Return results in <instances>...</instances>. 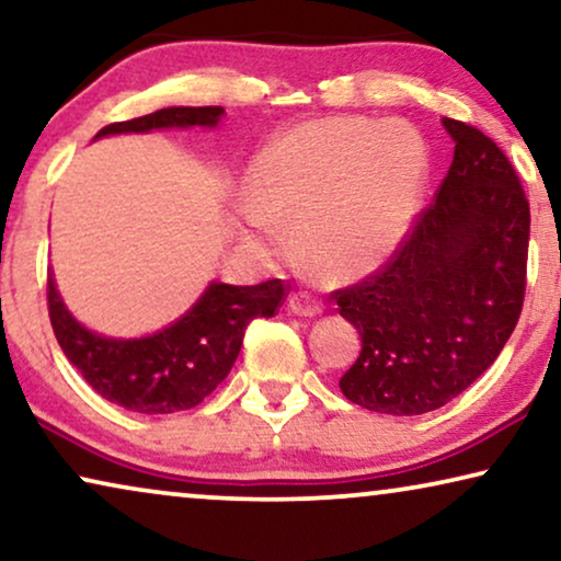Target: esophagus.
I'll list each match as a JSON object with an SVG mask.
<instances>
[{
	"mask_svg": "<svg viewBox=\"0 0 561 561\" xmlns=\"http://www.w3.org/2000/svg\"><path fill=\"white\" fill-rule=\"evenodd\" d=\"M288 309L296 317H319L321 313V304L313 301L309 294H294L288 298Z\"/></svg>",
	"mask_w": 561,
	"mask_h": 561,
	"instance_id": "34e87169",
	"label": "esophagus"
}]
</instances>
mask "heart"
Returning <instances> with one entry per match:
<instances>
[{"instance_id": "b5f03b06", "label": "heart", "mask_w": 561, "mask_h": 561, "mask_svg": "<svg viewBox=\"0 0 561 561\" xmlns=\"http://www.w3.org/2000/svg\"><path fill=\"white\" fill-rule=\"evenodd\" d=\"M428 150L409 122L332 117L298 125L260 152L240 206L250 240L298 248L329 278L380 265L409 232L424 198Z\"/></svg>"}]
</instances>
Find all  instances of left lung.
<instances>
[{"label":"left lung","mask_w":561,"mask_h":561,"mask_svg":"<svg viewBox=\"0 0 561 561\" xmlns=\"http://www.w3.org/2000/svg\"><path fill=\"white\" fill-rule=\"evenodd\" d=\"M442 125L455 158L434 202L378 273L334 290L363 340L342 393L390 416L436 411L470 388L524 309L531 211L516 168L478 127Z\"/></svg>","instance_id":"left-lung-1"}]
</instances>
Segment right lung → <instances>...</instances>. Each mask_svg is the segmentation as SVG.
Here are the masks:
<instances>
[{"instance_id": "right-lung-1", "label": "right lung", "mask_w": 561, "mask_h": 561, "mask_svg": "<svg viewBox=\"0 0 561 561\" xmlns=\"http://www.w3.org/2000/svg\"><path fill=\"white\" fill-rule=\"evenodd\" d=\"M221 114V106H168L145 117L106 125L96 137L165 127H217ZM283 298L286 283L278 278L257 286L214 280L171 327L140 340H114L73 319L53 273H48L50 324L68 363L106 401L148 416L186 411L202 403L232 370L250 321L273 317Z\"/></svg>"}]
</instances>
